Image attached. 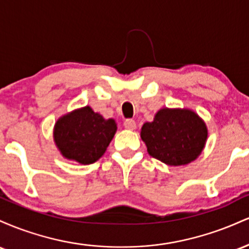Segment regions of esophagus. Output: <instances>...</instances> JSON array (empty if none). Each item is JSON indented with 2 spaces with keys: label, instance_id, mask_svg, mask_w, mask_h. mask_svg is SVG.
Masks as SVG:
<instances>
[{
  "label": "esophagus",
  "instance_id": "obj_1",
  "mask_svg": "<svg viewBox=\"0 0 249 249\" xmlns=\"http://www.w3.org/2000/svg\"><path fill=\"white\" fill-rule=\"evenodd\" d=\"M124 126L125 128H127V130H136L137 125L133 119H126V121L124 122Z\"/></svg>",
  "mask_w": 249,
  "mask_h": 249
}]
</instances>
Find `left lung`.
Segmentation results:
<instances>
[{
  "label": "left lung",
  "instance_id": "1",
  "mask_svg": "<svg viewBox=\"0 0 249 249\" xmlns=\"http://www.w3.org/2000/svg\"><path fill=\"white\" fill-rule=\"evenodd\" d=\"M208 137L207 125L191 108L162 107L153 122L142 126L147 152L168 166H182L201 154Z\"/></svg>",
  "mask_w": 249,
  "mask_h": 249
}]
</instances>
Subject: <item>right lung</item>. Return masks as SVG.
Listing matches in <instances>:
<instances>
[{"instance_id":"1","label":"right lung","mask_w":249,"mask_h":249,"mask_svg":"<svg viewBox=\"0 0 249 249\" xmlns=\"http://www.w3.org/2000/svg\"><path fill=\"white\" fill-rule=\"evenodd\" d=\"M116 132L115 119H105L87 105L59 117L53 134L65 159L89 165L105 153Z\"/></svg>"}]
</instances>
